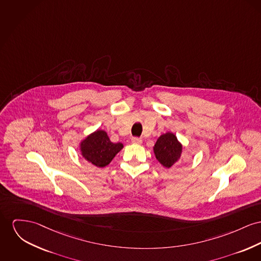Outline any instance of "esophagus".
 I'll return each instance as SVG.
<instances>
[{"label":"esophagus","mask_w":261,"mask_h":261,"mask_svg":"<svg viewBox=\"0 0 261 261\" xmlns=\"http://www.w3.org/2000/svg\"><path fill=\"white\" fill-rule=\"evenodd\" d=\"M132 142L136 143V144H140L142 142V139H139V138H133L132 139Z\"/></svg>","instance_id":"obj_1"}]
</instances>
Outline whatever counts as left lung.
<instances>
[{"mask_svg":"<svg viewBox=\"0 0 261 261\" xmlns=\"http://www.w3.org/2000/svg\"><path fill=\"white\" fill-rule=\"evenodd\" d=\"M182 144L172 133L161 135L153 146V152L159 163L170 168L179 161L182 153Z\"/></svg>","mask_w":261,"mask_h":261,"instance_id":"left-lung-1","label":"left lung"}]
</instances>
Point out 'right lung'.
<instances>
[{
    "label": "right lung",
    "instance_id": "add662e5",
    "mask_svg": "<svg viewBox=\"0 0 261 261\" xmlns=\"http://www.w3.org/2000/svg\"><path fill=\"white\" fill-rule=\"evenodd\" d=\"M122 147L123 144L121 142H112L103 129L92 133L80 142L82 156L97 167H105L110 164Z\"/></svg>",
    "mask_w": 261,
    "mask_h": 261
}]
</instances>
